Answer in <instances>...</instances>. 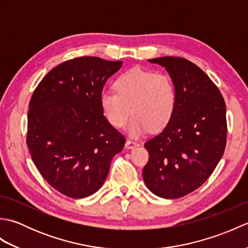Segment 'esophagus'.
<instances>
[{
  "label": "esophagus",
  "mask_w": 248,
  "mask_h": 248,
  "mask_svg": "<svg viewBox=\"0 0 248 248\" xmlns=\"http://www.w3.org/2000/svg\"><path fill=\"white\" fill-rule=\"evenodd\" d=\"M125 149H133L135 147L139 146V143H136V141L132 140H127L125 141Z\"/></svg>",
  "instance_id": "1"
}]
</instances>
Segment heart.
<instances>
[{
	"label": "heart",
	"mask_w": 248,
	"mask_h": 248,
	"mask_svg": "<svg viewBox=\"0 0 248 248\" xmlns=\"http://www.w3.org/2000/svg\"><path fill=\"white\" fill-rule=\"evenodd\" d=\"M115 92L100 93V107L104 117L116 129L129 124L130 134L138 138L149 129L165 128L175 113L177 92L171 78L164 73L136 67L116 78Z\"/></svg>",
	"instance_id": "1"
}]
</instances>
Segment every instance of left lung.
I'll return each instance as SVG.
<instances>
[{
    "label": "left lung",
    "instance_id": "left-lung-1",
    "mask_svg": "<svg viewBox=\"0 0 248 248\" xmlns=\"http://www.w3.org/2000/svg\"><path fill=\"white\" fill-rule=\"evenodd\" d=\"M148 62L170 73L177 102L164 130L146 141L149 160L143 178L156 196L180 198L202 186L222 159L227 140L225 100L192 62L173 56Z\"/></svg>",
    "mask_w": 248,
    "mask_h": 248
}]
</instances>
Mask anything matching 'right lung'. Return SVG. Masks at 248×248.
I'll return each mask as SVG.
<instances>
[{"label": "right lung", "mask_w": 248, "mask_h": 248, "mask_svg": "<svg viewBox=\"0 0 248 248\" xmlns=\"http://www.w3.org/2000/svg\"><path fill=\"white\" fill-rule=\"evenodd\" d=\"M123 62L83 56L62 62L31 98L26 144L41 176L71 198L102 186L125 139L107 120L100 93Z\"/></svg>", "instance_id": "1"}]
</instances>
